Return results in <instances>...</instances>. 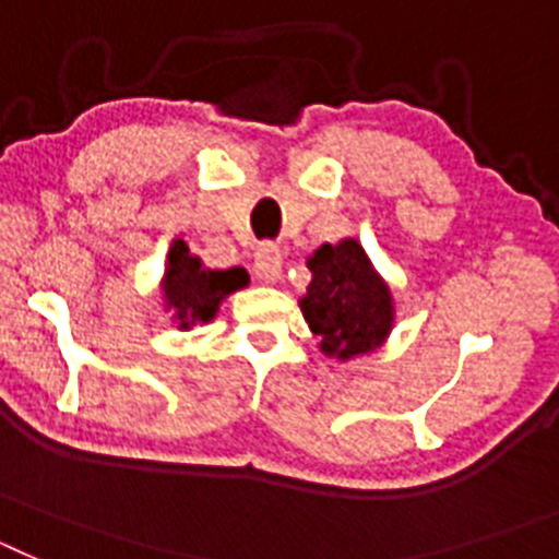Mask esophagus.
<instances>
[{
	"instance_id": "obj_1",
	"label": "esophagus",
	"mask_w": 559,
	"mask_h": 559,
	"mask_svg": "<svg viewBox=\"0 0 559 559\" xmlns=\"http://www.w3.org/2000/svg\"><path fill=\"white\" fill-rule=\"evenodd\" d=\"M254 271L265 283H276L283 274V249L276 243H260L254 254Z\"/></svg>"
}]
</instances>
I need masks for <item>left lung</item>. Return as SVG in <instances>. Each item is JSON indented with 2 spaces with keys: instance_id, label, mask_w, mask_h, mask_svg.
I'll return each mask as SVG.
<instances>
[{
  "instance_id": "left-lung-1",
  "label": "left lung",
  "mask_w": 559,
  "mask_h": 559,
  "mask_svg": "<svg viewBox=\"0 0 559 559\" xmlns=\"http://www.w3.org/2000/svg\"><path fill=\"white\" fill-rule=\"evenodd\" d=\"M313 274L299 305L322 349L338 358L369 353L392 330V296L355 240L319 246L308 257Z\"/></svg>"
}]
</instances>
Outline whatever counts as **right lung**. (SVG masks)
I'll return each instance as SVG.
<instances>
[{
    "label": "right lung",
    "mask_w": 559,
    "mask_h": 559,
    "mask_svg": "<svg viewBox=\"0 0 559 559\" xmlns=\"http://www.w3.org/2000/svg\"><path fill=\"white\" fill-rule=\"evenodd\" d=\"M249 274L243 269L212 271L201 265L199 257H192L185 240H173L167 254L165 299L167 308L176 310L181 328L195 322H210L218 313V305L231 290L243 288Z\"/></svg>",
    "instance_id": "1"
}]
</instances>
